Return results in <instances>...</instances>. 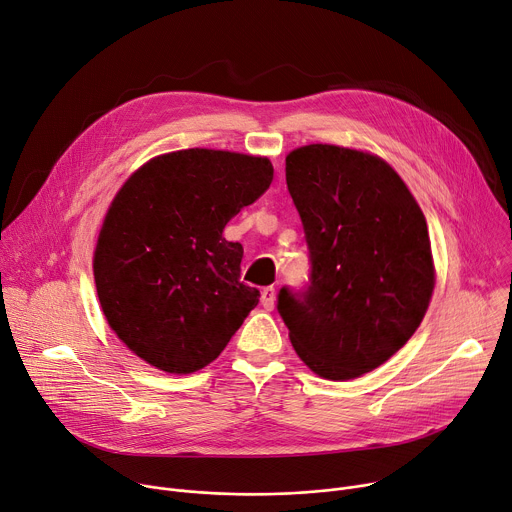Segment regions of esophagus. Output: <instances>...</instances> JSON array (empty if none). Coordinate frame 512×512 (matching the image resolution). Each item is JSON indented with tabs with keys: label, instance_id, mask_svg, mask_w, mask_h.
<instances>
[{
	"label": "esophagus",
	"instance_id": "obj_1",
	"mask_svg": "<svg viewBox=\"0 0 512 512\" xmlns=\"http://www.w3.org/2000/svg\"><path fill=\"white\" fill-rule=\"evenodd\" d=\"M274 299H277V291H274V287H266L262 289V295H260V303L264 309H272L274 307Z\"/></svg>",
	"mask_w": 512,
	"mask_h": 512
}]
</instances>
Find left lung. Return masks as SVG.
<instances>
[{
	"label": "left lung",
	"instance_id": "8db88e82",
	"mask_svg": "<svg viewBox=\"0 0 512 512\" xmlns=\"http://www.w3.org/2000/svg\"><path fill=\"white\" fill-rule=\"evenodd\" d=\"M287 188L309 250L307 283L277 297L291 344L320 377L369 373L426 313L435 287L426 219L396 172L355 149L291 151Z\"/></svg>",
	"mask_w": 512,
	"mask_h": 512
}]
</instances>
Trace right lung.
Listing matches in <instances>:
<instances>
[{
	"label": "right lung",
	"mask_w": 512,
	"mask_h": 512,
	"mask_svg": "<svg viewBox=\"0 0 512 512\" xmlns=\"http://www.w3.org/2000/svg\"><path fill=\"white\" fill-rule=\"evenodd\" d=\"M266 157L182 149L153 157L114 196L94 279L110 328L166 373L215 361L258 305L240 281L244 248L223 227L272 182Z\"/></svg>",
	"instance_id": "obj_1"
}]
</instances>
